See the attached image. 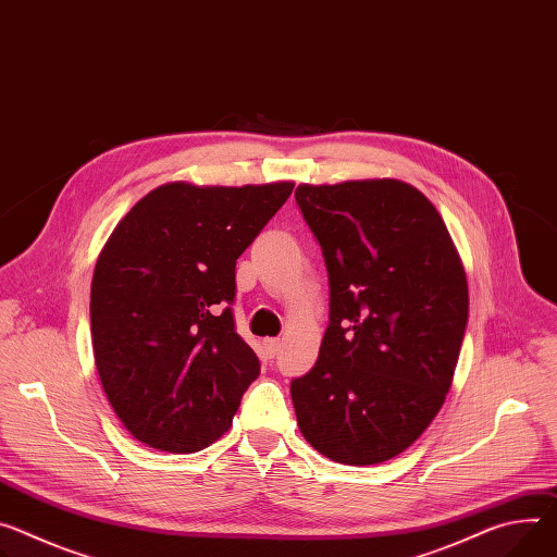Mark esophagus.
I'll use <instances>...</instances> for the list:
<instances>
[{
	"instance_id": "esophagus-1",
	"label": "esophagus",
	"mask_w": 557,
	"mask_h": 557,
	"mask_svg": "<svg viewBox=\"0 0 557 557\" xmlns=\"http://www.w3.org/2000/svg\"><path fill=\"white\" fill-rule=\"evenodd\" d=\"M280 348H282V342H280V339H275V337H271V339H264V350H267V356L275 358L277 352H280Z\"/></svg>"
}]
</instances>
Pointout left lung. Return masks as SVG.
Returning a JSON list of instances; mask_svg holds the SVG:
<instances>
[{
  "mask_svg": "<svg viewBox=\"0 0 557 557\" xmlns=\"http://www.w3.org/2000/svg\"><path fill=\"white\" fill-rule=\"evenodd\" d=\"M295 199L331 288L318 362L290 382L297 426L333 462L380 465L442 409L469 320L467 273L437 209L407 182L299 184Z\"/></svg>",
  "mask_w": 557,
  "mask_h": 557,
  "instance_id": "8db88e82",
  "label": "left lung"
}]
</instances>
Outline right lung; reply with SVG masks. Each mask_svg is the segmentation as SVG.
I'll use <instances>...</instances> for the list:
<instances>
[{
    "mask_svg": "<svg viewBox=\"0 0 557 557\" xmlns=\"http://www.w3.org/2000/svg\"><path fill=\"white\" fill-rule=\"evenodd\" d=\"M293 182L144 195L99 252L90 284L95 367L126 431L195 453L224 435L260 360L237 335L235 262Z\"/></svg>",
    "mask_w": 557,
    "mask_h": 557,
    "instance_id": "obj_1",
    "label": "right lung"
}]
</instances>
